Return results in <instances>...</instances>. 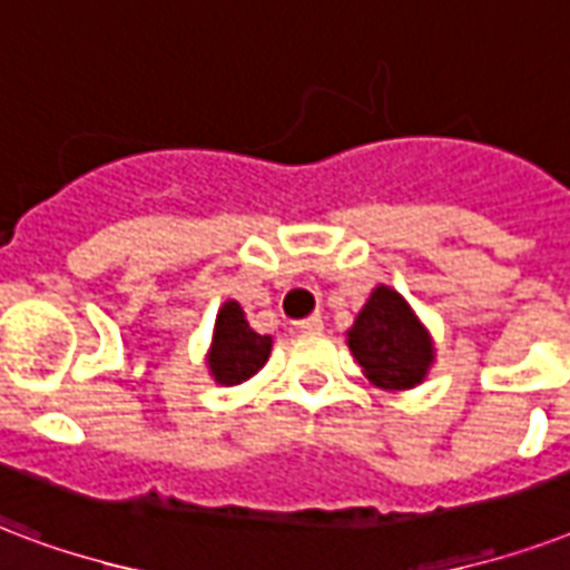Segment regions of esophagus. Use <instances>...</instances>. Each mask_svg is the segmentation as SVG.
I'll use <instances>...</instances> for the list:
<instances>
[{
  "mask_svg": "<svg viewBox=\"0 0 570 570\" xmlns=\"http://www.w3.org/2000/svg\"><path fill=\"white\" fill-rule=\"evenodd\" d=\"M295 332L320 334V332H323V316L314 314V316H307V320H298V323H295Z\"/></svg>",
  "mask_w": 570,
  "mask_h": 570,
  "instance_id": "34e87169",
  "label": "esophagus"
}]
</instances>
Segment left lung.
<instances>
[{
	"instance_id": "1",
	"label": "left lung",
	"mask_w": 570,
	"mask_h": 570,
	"mask_svg": "<svg viewBox=\"0 0 570 570\" xmlns=\"http://www.w3.org/2000/svg\"><path fill=\"white\" fill-rule=\"evenodd\" d=\"M350 353L364 376L385 391H406L424 382L436 358L433 337L406 298L391 286H376L346 332Z\"/></svg>"
}]
</instances>
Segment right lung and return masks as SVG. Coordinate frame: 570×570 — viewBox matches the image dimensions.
Wrapping results in <instances>:
<instances>
[{
    "instance_id": "right-lung-1",
    "label": "right lung",
    "mask_w": 570,
    "mask_h": 570,
    "mask_svg": "<svg viewBox=\"0 0 570 570\" xmlns=\"http://www.w3.org/2000/svg\"><path fill=\"white\" fill-rule=\"evenodd\" d=\"M272 353V337L256 334L247 325V316L238 302H224L217 311L212 350H208V371L217 385H242L250 380Z\"/></svg>"
}]
</instances>
